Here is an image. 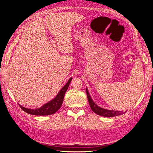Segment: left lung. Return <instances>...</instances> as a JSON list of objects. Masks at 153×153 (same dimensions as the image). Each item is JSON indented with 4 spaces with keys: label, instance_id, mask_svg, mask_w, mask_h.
<instances>
[{
    "label": "left lung",
    "instance_id": "left-lung-1",
    "mask_svg": "<svg viewBox=\"0 0 153 153\" xmlns=\"http://www.w3.org/2000/svg\"><path fill=\"white\" fill-rule=\"evenodd\" d=\"M86 93H87V96L88 101H89V105L91 106V108L96 114L101 115V116L112 117L117 116V115H122L126 112H123V111L110 110H107V109H105L103 108H101V107H100V106L97 105L94 102L93 100H92L89 92V91H88L87 88H86Z\"/></svg>",
    "mask_w": 153,
    "mask_h": 153
}]
</instances>
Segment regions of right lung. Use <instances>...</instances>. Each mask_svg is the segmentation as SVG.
I'll use <instances>...</instances> for the list:
<instances>
[{
    "label": "right lung",
    "instance_id": "right-lung-1",
    "mask_svg": "<svg viewBox=\"0 0 153 153\" xmlns=\"http://www.w3.org/2000/svg\"><path fill=\"white\" fill-rule=\"evenodd\" d=\"M71 80H72V78L71 77L68 81V82L66 83V84L59 91L58 94L53 100L48 101V103H45V105H43L42 106H41V107L39 108H36V109L27 108L24 107V106L20 105V104L18 105H19V106L23 110L29 114L35 115H48L53 114L61 107L62 102H63V100H64V96L65 95L66 92L68 89L69 84H70Z\"/></svg>",
    "mask_w": 153,
    "mask_h": 153
}]
</instances>
